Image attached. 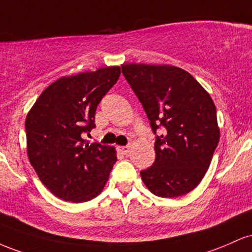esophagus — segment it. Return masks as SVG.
<instances>
[{
    "mask_svg": "<svg viewBox=\"0 0 252 252\" xmlns=\"http://www.w3.org/2000/svg\"><path fill=\"white\" fill-rule=\"evenodd\" d=\"M119 151H120L123 155H127L129 152V146L128 145L119 146Z\"/></svg>",
    "mask_w": 252,
    "mask_h": 252,
    "instance_id": "esophagus-1",
    "label": "esophagus"
}]
</instances>
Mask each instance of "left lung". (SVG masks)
Here are the masks:
<instances>
[{
	"mask_svg": "<svg viewBox=\"0 0 252 252\" xmlns=\"http://www.w3.org/2000/svg\"><path fill=\"white\" fill-rule=\"evenodd\" d=\"M121 70L156 134V159L141 180L157 196L186 195L203 179L219 143L213 100L180 67L124 64Z\"/></svg>",
	"mask_w": 252,
	"mask_h": 252,
	"instance_id": "1",
	"label": "left lung"
}]
</instances>
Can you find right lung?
Listing matches in <instances>:
<instances>
[{
  "mask_svg": "<svg viewBox=\"0 0 252 252\" xmlns=\"http://www.w3.org/2000/svg\"><path fill=\"white\" fill-rule=\"evenodd\" d=\"M119 76L120 67L109 66L59 78L28 113L30 162L45 187L64 201L94 199L117 162L114 148L84 137L95 128L96 108Z\"/></svg>",
  "mask_w": 252,
  "mask_h": 252,
  "instance_id": "right-lung-1",
  "label": "right lung"
}]
</instances>
